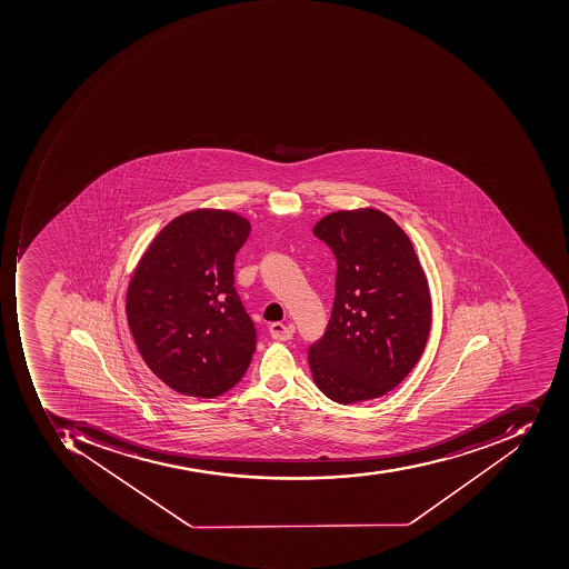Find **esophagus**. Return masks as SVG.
<instances>
[{"label":"esophagus","instance_id":"esophagus-1","mask_svg":"<svg viewBox=\"0 0 569 569\" xmlns=\"http://www.w3.org/2000/svg\"><path fill=\"white\" fill-rule=\"evenodd\" d=\"M271 338L277 339V341H289L292 338V333H295V326L292 323H282V321H274L270 326Z\"/></svg>","mask_w":569,"mask_h":569}]
</instances>
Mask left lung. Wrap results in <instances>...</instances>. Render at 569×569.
<instances>
[{"label": "left lung", "instance_id": "obj_1", "mask_svg": "<svg viewBox=\"0 0 569 569\" xmlns=\"http://www.w3.org/2000/svg\"><path fill=\"white\" fill-rule=\"evenodd\" d=\"M313 233L338 259L329 326L308 353L315 385L341 405L376 400L400 385L428 345V277L412 240L379 209L330 212Z\"/></svg>", "mask_w": 569, "mask_h": 569}]
</instances>
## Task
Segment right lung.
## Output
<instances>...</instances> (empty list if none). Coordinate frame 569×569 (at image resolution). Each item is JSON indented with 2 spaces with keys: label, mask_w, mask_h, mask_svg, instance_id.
<instances>
[{
  "label": "right lung",
  "mask_w": 569,
  "mask_h": 569,
  "mask_svg": "<svg viewBox=\"0 0 569 569\" xmlns=\"http://www.w3.org/2000/svg\"><path fill=\"white\" fill-rule=\"evenodd\" d=\"M251 233L228 209H193L162 228L126 292V315L147 367L180 395L214 398L242 379L256 330L233 287Z\"/></svg>",
  "instance_id": "add662e5"
}]
</instances>
